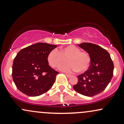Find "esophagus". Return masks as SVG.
I'll return each mask as SVG.
<instances>
[{
    "mask_svg": "<svg viewBox=\"0 0 124 124\" xmlns=\"http://www.w3.org/2000/svg\"><path fill=\"white\" fill-rule=\"evenodd\" d=\"M65 75H66V76H67V78H71V76H72L71 75H70V74H65Z\"/></svg>",
    "mask_w": 124,
    "mask_h": 124,
    "instance_id": "1",
    "label": "esophagus"
}]
</instances>
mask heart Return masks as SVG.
Segmentation results:
<instances>
[{
  "instance_id": "obj_1",
  "label": "heart",
  "mask_w": 124,
  "mask_h": 124,
  "mask_svg": "<svg viewBox=\"0 0 124 124\" xmlns=\"http://www.w3.org/2000/svg\"><path fill=\"white\" fill-rule=\"evenodd\" d=\"M65 58L67 62L61 65ZM47 60L50 67L55 68L61 65L60 69L67 72H85L89 68L91 62L89 53L81 51L80 48L73 45L61 48L59 52L56 49L52 50L49 53Z\"/></svg>"
}]
</instances>
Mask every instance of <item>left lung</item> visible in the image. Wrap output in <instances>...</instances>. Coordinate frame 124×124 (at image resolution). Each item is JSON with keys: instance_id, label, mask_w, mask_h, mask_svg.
<instances>
[{"instance_id": "left-lung-1", "label": "left lung", "mask_w": 124, "mask_h": 124, "mask_svg": "<svg viewBox=\"0 0 124 124\" xmlns=\"http://www.w3.org/2000/svg\"><path fill=\"white\" fill-rule=\"evenodd\" d=\"M89 53L91 62L89 68L78 76V82L73 86L76 92L87 97L102 93L113 76L114 64L109 53L100 46L83 42L78 45Z\"/></svg>"}]
</instances>
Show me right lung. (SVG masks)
Returning <instances> with one entry per match:
<instances>
[{
  "label": "right lung",
  "mask_w": 124,
  "mask_h": 124,
  "mask_svg": "<svg viewBox=\"0 0 124 124\" xmlns=\"http://www.w3.org/2000/svg\"><path fill=\"white\" fill-rule=\"evenodd\" d=\"M57 45L39 42L22 49L14 58L12 76L20 91L37 97L52 87L59 74L49 65L47 57Z\"/></svg>",
  "instance_id": "right-lung-1"
}]
</instances>
